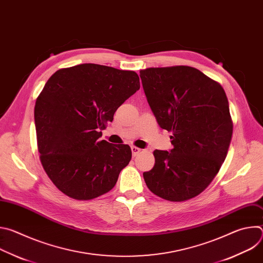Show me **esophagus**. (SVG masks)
<instances>
[{"mask_svg": "<svg viewBox=\"0 0 263 263\" xmlns=\"http://www.w3.org/2000/svg\"><path fill=\"white\" fill-rule=\"evenodd\" d=\"M131 151H132V155L135 157V156H137V155L141 152V148L132 145V146H131Z\"/></svg>", "mask_w": 263, "mask_h": 263, "instance_id": "1", "label": "esophagus"}]
</instances>
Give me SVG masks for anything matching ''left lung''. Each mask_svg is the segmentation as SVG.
Listing matches in <instances>:
<instances>
[{
  "mask_svg": "<svg viewBox=\"0 0 263 263\" xmlns=\"http://www.w3.org/2000/svg\"><path fill=\"white\" fill-rule=\"evenodd\" d=\"M142 87L157 123L172 132L171 152L155 149L143 173L147 189L172 202L204 192L226 159L233 133L229 103L219 83L199 69L177 65L141 69Z\"/></svg>",
  "mask_w": 263,
  "mask_h": 263,
  "instance_id": "1",
  "label": "left lung"
}]
</instances>
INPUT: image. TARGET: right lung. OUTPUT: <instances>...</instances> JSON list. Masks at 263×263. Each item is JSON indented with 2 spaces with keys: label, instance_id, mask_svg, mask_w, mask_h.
I'll return each instance as SVG.
<instances>
[{
  "label": "right lung",
  "instance_id": "add662e5",
  "mask_svg": "<svg viewBox=\"0 0 263 263\" xmlns=\"http://www.w3.org/2000/svg\"><path fill=\"white\" fill-rule=\"evenodd\" d=\"M140 87L138 74L84 63L54 72L36 99L43 167L69 198L91 200L114 189L132 157L128 144L100 140L117 109Z\"/></svg>",
  "mask_w": 263,
  "mask_h": 263
}]
</instances>
